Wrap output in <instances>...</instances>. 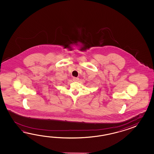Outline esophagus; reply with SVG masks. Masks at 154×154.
<instances>
[{"instance_id":"obj_1","label":"esophagus","mask_w":154,"mask_h":154,"mask_svg":"<svg viewBox=\"0 0 154 154\" xmlns=\"http://www.w3.org/2000/svg\"><path fill=\"white\" fill-rule=\"evenodd\" d=\"M72 80H73V81H74V82H78L79 80V78H78L74 77V78H72Z\"/></svg>"}]
</instances>
